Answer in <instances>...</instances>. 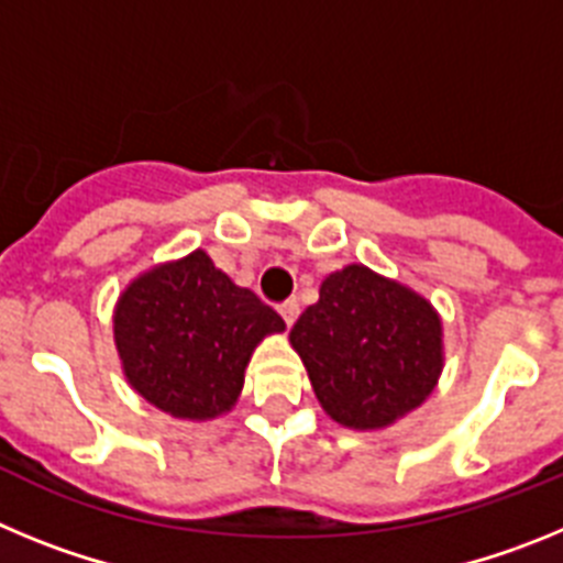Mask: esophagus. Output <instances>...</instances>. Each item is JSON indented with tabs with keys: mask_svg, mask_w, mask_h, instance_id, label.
Instances as JSON below:
<instances>
[{
	"mask_svg": "<svg viewBox=\"0 0 563 563\" xmlns=\"http://www.w3.org/2000/svg\"><path fill=\"white\" fill-rule=\"evenodd\" d=\"M278 316L285 318L287 327L296 324V318H298V301H296V298H290V301H285V305L278 307Z\"/></svg>",
	"mask_w": 563,
	"mask_h": 563,
	"instance_id": "34e87169",
	"label": "esophagus"
}]
</instances>
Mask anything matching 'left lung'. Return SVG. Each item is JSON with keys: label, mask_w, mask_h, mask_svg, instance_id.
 I'll use <instances>...</instances> for the list:
<instances>
[{"label": "left lung", "mask_w": 563, "mask_h": 563, "mask_svg": "<svg viewBox=\"0 0 563 563\" xmlns=\"http://www.w3.org/2000/svg\"><path fill=\"white\" fill-rule=\"evenodd\" d=\"M290 343L327 417L355 431L389 429L422 406L445 363L434 305L366 265L321 282Z\"/></svg>", "instance_id": "1"}]
</instances>
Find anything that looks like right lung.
I'll return each instance as SVG.
<instances>
[{
    "instance_id": "add662e5",
    "label": "right lung",
    "mask_w": 563,
    "mask_h": 563,
    "mask_svg": "<svg viewBox=\"0 0 563 563\" xmlns=\"http://www.w3.org/2000/svg\"><path fill=\"white\" fill-rule=\"evenodd\" d=\"M114 350L126 383L154 409L206 422L236 406L253 350L285 321L233 285L202 247L148 267L118 296Z\"/></svg>"
}]
</instances>
